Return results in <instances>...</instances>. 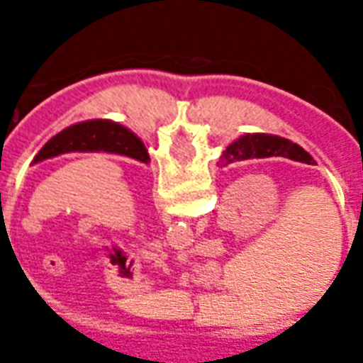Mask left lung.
Instances as JSON below:
<instances>
[{"mask_svg": "<svg viewBox=\"0 0 363 363\" xmlns=\"http://www.w3.org/2000/svg\"><path fill=\"white\" fill-rule=\"evenodd\" d=\"M67 152H111L148 164V152L143 141L128 128L111 121H88L73 124L54 135L39 150L33 164Z\"/></svg>", "mask_w": 363, "mask_h": 363, "instance_id": "obj_1", "label": "left lung"}]
</instances>
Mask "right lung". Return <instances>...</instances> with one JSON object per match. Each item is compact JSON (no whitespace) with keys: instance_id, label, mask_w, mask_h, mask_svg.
<instances>
[{"instance_id":"1","label":"right lung","mask_w":363,"mask_h":363,"mask_svg":"<svg viewBox=\"0 0 363 363\" xmlns=\"http://www.w3.org/2000/svg\"><path fill=\"white\" fill-rule=\"evenodd\" d=\"M271 156H282V158H290L294 162L315 165L313 156L309 152H305L299 145L288 141L284 137L267 135V133H248V135H242L238 141H233L222 152L220 165L250 158H271Z\"/></svg>"}]
</instances>
